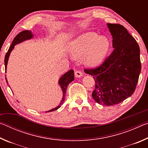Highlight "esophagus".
Segmentation results:
<instances>
[{"instance_id":"34e87169","label":"esophagus","mask_w":148,"mask_h":148,"mask_svg":"<svg viewBox=\"0 0 148 148\" xmlns=\"http://www.w3.org/2000/svg\"><path fill=\"white\" fill-rule=\"evenodd\" d=\"M74 74H75V76H76V77H80L82 76V75H83L82 72L80 71H76L74 72Z\"/></svg>"}]
</instances>
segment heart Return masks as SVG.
I'll list each match as a JSON object with an SVG mask.
<instances>
[{
  "instance_id": "obj_1",
  "label": "heart",
  "mask_w": 148,
  "mask_h": 148,
  "mask_svg": "<svg viewBox=\"0 0 148 148\" xmlns=\"http://www.w3.org/2000/svg\"><path fill=\"white\" fill-rule=\"evenodd\" d=\"M110 43L106 36H99L95 32H87L71 42L70 53L75 59H81L87 66L95 67L104 61Z\"/></svg>"
}]
</instances>
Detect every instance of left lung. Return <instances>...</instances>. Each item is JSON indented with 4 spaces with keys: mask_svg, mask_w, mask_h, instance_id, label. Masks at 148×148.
Listing matches in <instances>:
<instances>
[{
    "mask_svg": "<svg viewBox=\"0 0 148 148\" xmlns=\"http://www.w3.org/2000/svg\"><path fill=\"white\" fill-rule=\"evenodd\" d=\"M114 51L101 66L86 69L93 76L95 87L92 97L97 103L117 104L133 94L141 71L140 47L136 40L119 24L108 23Z\"/></svg>",
    "mask_w": 148,
    "mask_h": 148,
    "instance_id": "obj_1",
    "label": "left lung"
}]
</instances>
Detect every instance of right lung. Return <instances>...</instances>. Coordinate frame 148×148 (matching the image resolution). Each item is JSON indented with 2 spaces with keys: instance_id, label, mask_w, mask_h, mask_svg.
Returning a JSON list of instances; mask_svg holds the SVG:
<instances>
[{
  "instance_id": "right-lung-1",
  "label": "right lung",
  "mask_w": 148,
  "mask_h": 148,
  "mask_svg": "<svg viewBox=\"0 0 148 148\" xmlns=\"http://www.w3.org/2000/svg\"><path fill=\"white\" fill-rule=\"evenodd\" d=\"M32 37H33V34H32V32L30 31H23L20 32L19 33L17 34L16 37H15L13 42H12V44L9 47L8 52H7L6 56H5V58H4L5 71L6 72V66H7V64H8V61L10 54L11 51L14 48V46H16V44L21 43V42L26 40H29L32 38ZM5 78L6 79V77H5ZM74 79V73L73 70H70L69 71L66 72V73L62 75V76L60 77V79L59 80V86H61L62 92H63V97H62V101H61V102H60V104L58 106H57L55 108H53L49 110V111H46L45 112H50L54 111V110H57L61 106V105L63 104V102L64 101L65 94H66V92L67 86H68L69 84L70 83H71ZM6 82H8L7 79H6Z\"/></svg>"
}]
</instances>
